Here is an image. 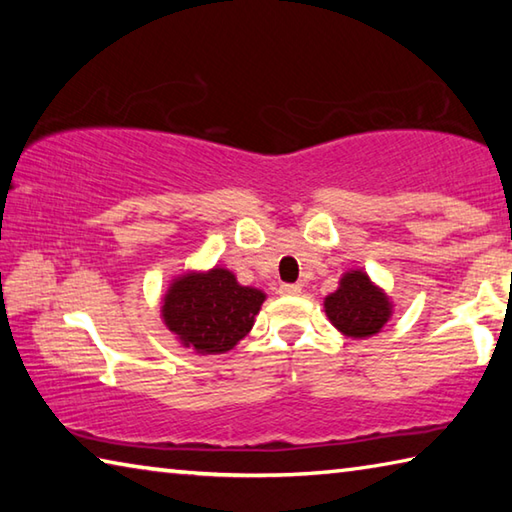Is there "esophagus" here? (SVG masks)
<instances>
[{
  "label": "esophagus",
  "mask_w": 512,
  "mask_h": 512,
  "mask_svg": "<svg viewBox=\"0 0 512 512\" xmlns=\"http://www.w3.org/2000/svg\"><path fill=\"white\" fill-rule=\"evenodd\" d=\"M280 293H284V296H300L302 287H300V284H282Z\"/></svg>",
  "instance_id": "esophagus-1"
}]
</instances>
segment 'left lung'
<instances>
[{"label":"left lung","mask_w":512,"mask_h":512,"mask_svg":"<svg viewBox=\"0 0 512 512\" xmlns=\"http://www.w3.org/2000/svg\"><path fill=\"white\" fill-rule=\"evenodd\" d=\"M325 314L345 336L366 339L391 318V302L366 273L350 271L343 275L341 287L325 298Z\"/></svg>","instance_id":"obj_1"}]
</instances>
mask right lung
<instances>
[{"mask_svg":"<svg viewBox=\"0 0 512 512\" xmlns=\"http://www.w3.org/2000/svg\"><path fill=\"white\" fill-rule=\"evenodd\" d=\"M264 298L262 291L241 287L225 268H212L173 282L164 296L162 316L185 348L223 354L250 332Z\"/></svg>","mask_w":512,"mask_h":512,"instance_id":"obj_1","label":"right lung"}]
</instances>
